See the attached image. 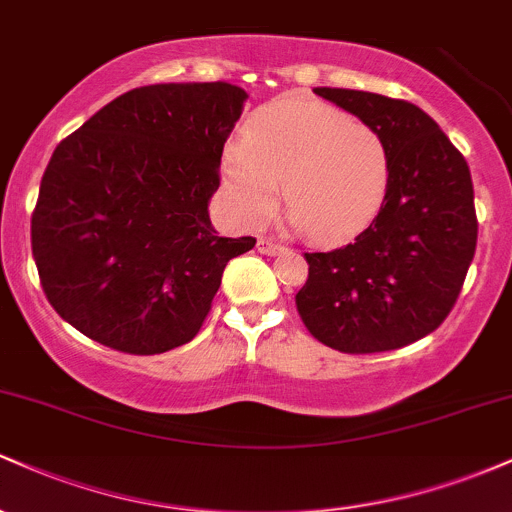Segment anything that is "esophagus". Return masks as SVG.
<instances>
[{
  "label": "esophagus",
  "mask_w": 512,
  "mask_h": 512,
  "mask_svg": "<svg viewBox=\"0 0 512 512\" xmlns=\"http://www.w3.org/2000/svg\"><path fill=\"white\" fill-rule=\"evenodd\" d=\"M257 250L262 252V255H284L286 252V248L281 243H274V240H269V238H260L257 240Z\"/></svg>",
  "instance_id": "34e87169"
}]
</instances>
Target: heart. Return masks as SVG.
<instances>
[{
  "instance_id": "heart-1",
  "label": "heart",
  "mask_w": 512,
  "mask_h": 512,
  "mask_svg": "<svg viewBox=\"0 0 512 512\" xmlns=\"http://www.w3.org/2000/svg\"><path fill=\"white\" fill-rule=\"evenodd\" d=\"M221 175L240 221H260L284 190L291 226L337 245L378 216L392 166L378 129L334 105L279 98L250 117L245 139L226 146Z\"/></svg>"
}]
</instances>
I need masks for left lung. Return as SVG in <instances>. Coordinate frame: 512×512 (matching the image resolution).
<instances>
[{
	"label": "left lung",
	"instance_id": "1",
	"mask_svg": "<svg viewBox=\"0 0 512 512\" xmlns=\"http://www.w3.org/2000/svg\"><path fill=\"white\" fill-rule=\"evenodd\" d=\"M313 91L378 129L392 175L378 216L354 243L305 252L298 315L317 342L344 354L402 349L438 330L472 264L477 211L469 166L414 103L351 88Z\"/></svg>",
	"mask_w": 512,
	"mask_h": 512
}]
</instances>
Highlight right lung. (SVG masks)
I'll use <instances>...</instances> for the list:
<instances>
[{
  "instance_id": "right-lung-1",
  "label": "right lung",
  "mask_w": 512,
  "mask_h": 512,
  "mask_svg": "<svg viewBox=\"0 0 512 512\" xmlns=\"http://www.w3.org/2000/svg\"><path fill=\"white\" fill-rule=\"evenodd\" d=\"M245 98L226 81L132 88L57 144L31 248L62 320L137 356L195 337L228 260L255 248L209 219Z\"/></svg>"
}]
</instances>
